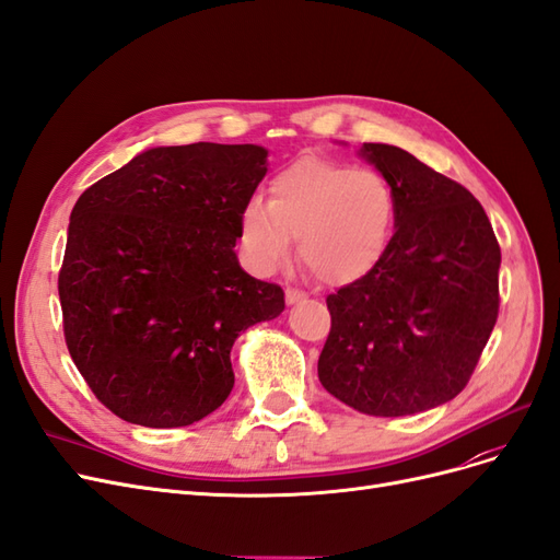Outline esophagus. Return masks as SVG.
I'll use <instances>...</instances> for the list:
<instances>
[{
    "mask_svg": "<svg viewBox=\"0 0 560 560\" xmlns=\"http://www.w3.org/2000/svg\"><path fill=\"white\" fill-rule=\"evenodd\" d=\"M304 300H306V293H302V291H298V288H291V285L285 288V304L288 306H293V304L304 302Z\"/></svg>",
    "mask_w": 560,
    "mask_h": 560,
    "instance_id": "esophagus-1",
    "label": "esophagus"
}]
</instances>
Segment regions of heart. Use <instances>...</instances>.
Here are the masks:
<instances>
[{
  "label": "heart",
  "mask_w": 560,
  "mask_h": 560,
  "mask_svg": "<svg viewBox=\"0 0 560 560\" xmlns=\"http://www.w3.org/2000/svg\"><path fill=\"white\" fill-rule=\"evenodd\" d=\"M269 198L248 200L240 214V246L256 275H272L293 252L332 285L374 269L395 231V194L383 175L320 156L285 165Z\"/></svg>",
  "instance_id": "obj_1"
}]
</instances>
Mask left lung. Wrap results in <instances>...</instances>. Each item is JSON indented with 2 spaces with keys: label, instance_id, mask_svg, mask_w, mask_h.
Instances as JSON below:
<instances>
[{
  "label": "left lung",
  "instance_id": "obj_1",
  "mask_svg": "<svg viewBox=\"0 0 560 560\" xmlns=\"http://www.w3.org/2000/svg\"><path fill=\"white\" fill-rule=\"evenodd\" d=\"M395 194V235L364 279L327 298L318 358L329 395L401 418L466 387L499 318L501 246L475 196L395 144L358 152Z\"/></svg>",
  "mask_w": 560,
  "mask_h": 560
}]
</instances>
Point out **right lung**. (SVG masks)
<instances>
[{
	"instance_id": "add662e5",
	"label": "right lung",
	"mask_w": 560,
	"mask_h": 560,
	"mask_svg": "<svg viewBox=\"0 0 560 560\" xmlns=\"http://www.w3.org/2000/svg\"><path fill=\"white\" fill-rule=\"evenodd\" d=\"M267 173L260 144L152 148L92 184L71 212L59 302L96 399L152 429L194 424L231 395L240 332L283 291L246 275L240 214Z\"/></svg>"
}]
</instances>
